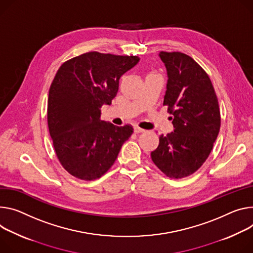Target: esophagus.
<instances>
[{
  "label": "esophagus",
  "instance_id": "34e87169",
  "mask_svg": "<svg viewBox=\"0 0 253 253\" xmlns=\"http://www.w3.org/2000/svg\"><path fill=\"white\" fill-rule=\"evenodd\" d=\"M134 132L135 133H141V132H144V129H142V128H140V127H135L134 128Z\"/></svg>",
  "mask_w": 253,
  "mask_h": 253
}]
</instances>
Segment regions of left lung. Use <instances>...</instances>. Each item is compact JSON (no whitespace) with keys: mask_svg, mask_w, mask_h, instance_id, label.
Returning <instances> with one entry per match:
<instances>
[{"mask_svg":"<svg viewBox=\"0 0 253 253\" xmlns=\"http://www.w3.org/2000/svg\"><path fill=\"white\" fill-rule=\"evenodd\" d=\"M159 57L168 71L164 105L173 116V131L159 136L151 159L167 176L182 178L212 151L221 125L219 104L209 76L191 56L162 51Z\"/></svg>","mask_w":253,"mask_h":253,"instance_id":"8db88e82","label":"left lung"}]
</instances>
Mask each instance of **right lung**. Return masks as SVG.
<instances>
[{
	"instance_id": "obj_1",
	"label": "right lung",
	"mask_w": 253,
	"mask_h": 253,
	"mask_svg": "<svg viewBox=\"0 0 253 253\" xmlns=\"http://www.w3.org/2000/svg\"><path fill=\"white\" fill-rule=\"evenodd\" d=\"M138 56L90 51L65 61L49 88L47 123L63 169L75 177L93 180L114 165L131 125L102 121L101 108L116 97L120 78Z\"/></svg>"
}]
</instances>
